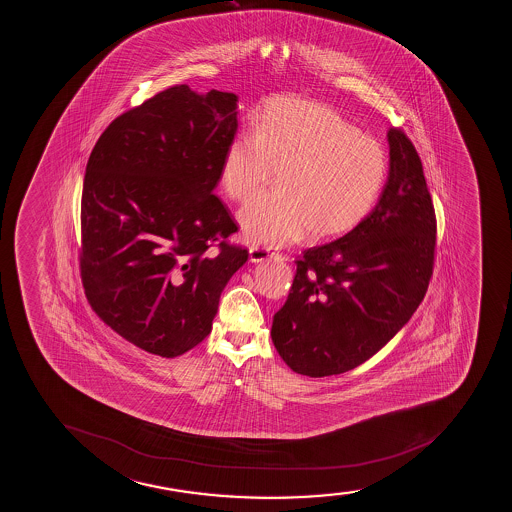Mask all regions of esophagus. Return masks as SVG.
Wrapping results in <instances>:
<instances>
[{
  "instance_id": "obj_1",
  "label": "esophagus",
  "mask_w": 512,
  "mask_h": 512,
  "mask_svg": "<svg viewBox=\"0 0 512 512\" xmlns=\"http://www.w3.org/2000/svg\"><path fill=\"white\" fill-rule=\"evenodd\" d=\"M275 256H280V254L273 249V247L268 246H251L249 247V259L253 261V263H259V261H265L268 258H275Z\"/></svg>"
}]
</instances>
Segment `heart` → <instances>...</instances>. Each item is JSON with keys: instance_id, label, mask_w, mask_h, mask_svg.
Returning a JSON list of instances; mask_svg holds the SVG:
<instances>
[{"instance_id": "heart-1", "label": "heart", "mask_w": 512, "mask_h": 512, "mask_svg": "<svg viewBox=\"0 0 512 512\" xmlns=\"http://www.w3.org/2000/svg\"><path fill=\"white\" fill-rule=\"evenodd\" d=\"M275 171L277 193L239 212L253 244H287L307 232L314 241L347 234L379 200L389 162L379 141L331 107L282 97L253 119V131L232 136L218 176L230 198L246 201Z\"/></svg>"}]
</instances>
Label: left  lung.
I'll list each match as a JSON object with an SVG mask.
<instances>
[{
	"mask_svg": "<svg viewBox=\"0 0 512 512\" xmlns=\"http://www.w3.org/2000/svg\"><path fill=\"white\" fill-rule=\"evenodd\" d=\"M381 198L350 232L309 247L295 263L271 340L309 377L352 371L379 352L420 306L434 271L437 220L412 140L388 131Z\"/></svg>",
	"mask_w": 512,
	"mask_h": 512,
	"instance_id": "1",
	"label": "left lung"
}]
</instances>
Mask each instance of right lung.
I'll return each instance as SVG.
<instances>
[{"mask_svg": "<svg viewBox=\"0 0 512 512\" xmlns=\"http://www.w3.org/2000/svg\"><path fill=\"white\" fill-rule=\"evenodd\" d=\"M237 95L162 90L107 126L87 162L80 277L90 307L145 352L174 359L212 331L247 249L213 194ZM216 249L212 250L211 247Z\"/></svg>", "mask_w": 512, "mask_h": 512, "instance_id": "1", "label": "right lung"}]
</instances>
